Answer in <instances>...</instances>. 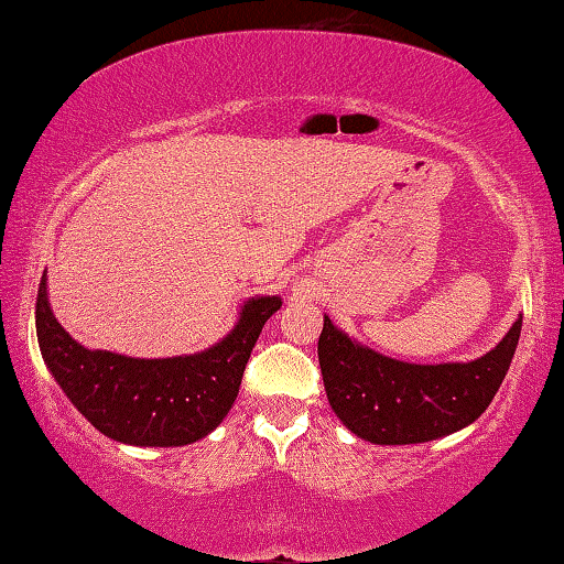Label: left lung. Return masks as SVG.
<instances>
[{"label": "left lung", "mask_w": 564, "mask_h": 564, "mask_svg": "<svg viewBox=\"0 0 564 564\" xmlns=\"http://www.w3.org/2000/svg\"><path fill=\"white\" fill-rule=\"evenodd\" d=\"M522 316L498 346L470 362L415 366L386 358L323 318L318 362L330 408L350 433L376 445L427 443L485 413L518 348Z\"/></svg>", "instance_id": "left-lung-1"}]
</instances>
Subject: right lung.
<instances>
[{
    "label": "right lung",
    "instance_id": "obj_1",
    "mask_svg": "<svg viewBox=\"0 0 564 564\" xmlns=\"http://www.w3.org/2000/svg\"><path fill=\"white\" fill-rule=\"evenodd\" d=\"M279 308V295L251 299L236 328L196 356L127 358L79 346L54 318L42 275L36 338L56 383L99 433L129 445L176 447L202 441L226 417L263 323Z\"/></svg>",
    "mask_w": 564,
    "mask_h": 564
}]
</instances>
